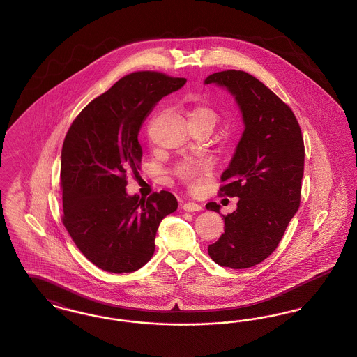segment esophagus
I'll return each mask as SVG.
<instances>
[{
  "label": "esophagus",
  "mask_w": 357,
  "mask_h": 357,
  "mask_svg": "<svg viewBox=\"0 0 357 357\" xmlns=\"http://www.w3.org/2000/svg\"><path fill=\"white\" fill-rule=\"evenodd\" d=\"M183 210L188 211V213H191V211H199V210H202V206L195 204V202H186V204H183Z\"/></svg>",
  "instance_id": "1"
}]
</instances>
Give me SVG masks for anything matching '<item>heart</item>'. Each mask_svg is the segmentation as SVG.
Masks as SVG:
<instances>
[{"label":"heart","instance_id":"heart-1","mask_svg":"<svg viewBox=\"0 0 357 357\" xmlns=\"http://www.w3.org/2000/svg\"><path fill=\"white\" fill-rule=\"evenodd\" d=\"M218 114L208 105H197L191 114H190V121H198V123H206L214 127L217 123ZM211 170V165L206 158H195L190 159L187 162H183L175 167V175L183 181L185 183H188L190 186H197L199 181L207 175Z\"/></svg>","mask_w":357,"mask_h":357}]
</instances>
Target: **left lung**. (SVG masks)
I'll list each match as a JSON object with an SVG mask.
<instances>
[{"label": "left lung", "mask_w": 357, "mask_h": 357, "mask_svg": "<svg viewBox=\"0 0 357 357\" xmlns=\"http://www.w3.org/2000/svg\"><path fill=\"white\" fill-rule=\"evenodd\" d=\"M204 84L225 88L245 124L220 188L239 198L237 208L222 215L225 233L208 245V255L225 268L246 269L272 255L298 210L304 140L291 109L255 76L230 69L207 76ZM206 208L220 213L221 206L210 202Z\"/></svg>", "instance_id": "obj_1"}]
</instances>
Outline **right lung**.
I'll list each match as a JSON object with an SVG mask.
<instances>
[{"instance_id": "1", "label": "right lung", "mask_w": 357, "mask_h": 357, "mask_svg": "<svg viewBox=\"0 0 357 357\" xmlns=\"http://www.w3.org/2000/svg\"><path fill=\"white\" fill-rule=\"evenodd\" d=\"M186 82L150 70L127 75L85 107L64 139L63 223L85 258L105 272L146 265L159 223L178 208L165 190L147 199L128 195L126 176L140 167L142 124L156 102Z\"/></svg>"}]
</instances>
